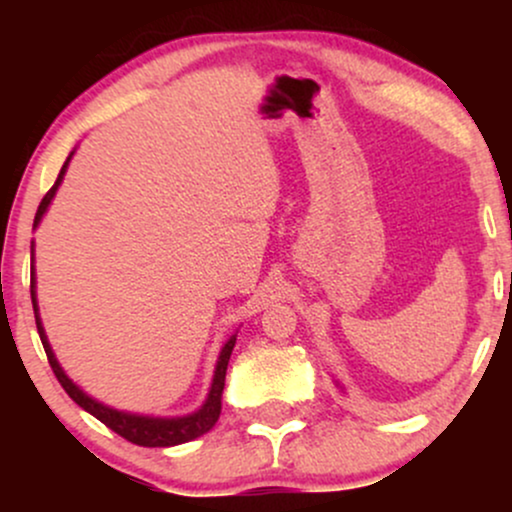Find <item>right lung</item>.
<instances>
[{
    "instance_id": "right-lung-1",
    "label": "right lung",
    "mask_w": 512,
    "mask_h": 512,
    "mask_svg": "<svg viewBox=\"0 0 512 512\" xmlns=\"http://www.w3.org/2000/svg\"><path fill=\"white\" fill-rule=\"evenodd\" d=\"M69 161H72V156H69L67 161H64V166L60 170V175H57L55 185L50 187L48 195H45L43 202H40L38 214H35V221H33V228L38 226L40 219H43V214H45V211H48L52 197H55L57 187H60V182L64 178V173H67ZM31 298H33L35 325H38L40 342H43L45 354H48L52 373L57 375V380H60V385L64 387V392H67V395L72 397L81 409H86L88 414H93L98 421H103V424L108 426L110 431H115L117 436H122L125 440H129V443H134V445H144V448H170V445H180V443H187V440H195L199 436H204V433L211 431L216 421H219L223 383H226L228 358H231L233 346H236V334H233V337L228 339L226 344H223V349H221V354H219V361H216L214 383H211L209 397H207V402L202 404V409H197L195 414L178 416V419H154V416H139V414H127V411L110 409V407H105V404L96 402V399H93V397H88L84 390H79V387H76L72 380L67 378V373H64V370L60 368V363H57V358H55V354H52V349H50L48 337H45L43 322H40V315H38V301H35V274H33V281H31Z\"/></svg>"
}]
</instances>
